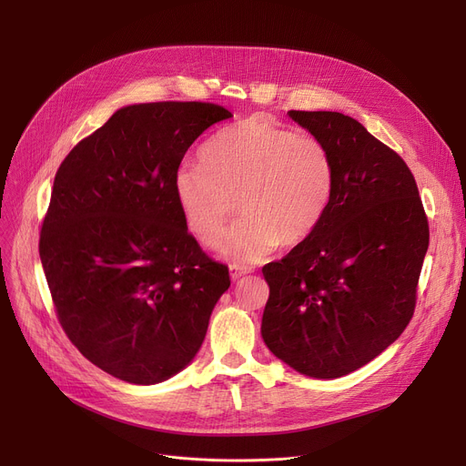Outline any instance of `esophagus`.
I'll return each mask as SVG.
<instances>
[{
  "label": "esophagus",
  "instance_id": "obj_1",
  "mask_svg": "<svg viewBox=\"0 0 466 466\" xmlns=\"http://www.w3.org/2000/svg\"><path fill=\"white\" fill-rule=\"evenodd\" d=\"M248 274H251V268H248V266H238V264L230 266V276H232L234 281L241 279L243 276H248Z\"/></svg>",
  "mask_w": 466,
  "mask_h": 466
}]
</instances>
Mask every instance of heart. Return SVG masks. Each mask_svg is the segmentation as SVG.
Returning <instances> with one entry per match:
<instances>
[{
	"label": "heart",
	"mask_w": 466,
	"mask_h": 466,
	"mask_svg": "<svg viewBox=\"0 0 466 466\" xmlns=\"http://www.w3.org/2000/svg\"><path fill=\"white\" fill-rule=\"evenodd\" d=\"M200 160L176 169L179 211L202 246L217 248L239 200L243 217L223 246L236 262L262 260L281 243L302 246L330 209L336 171L327 143L274 116L257 113L218 130Z\"/></svg>",
	"instance_id": "obj_1"
}]
</instances>
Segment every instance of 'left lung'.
<instances>
[{"label":"left lung","instance_id":"left-lung-1","mask_svg":"<svg viewBox=\"0 0 466 466\" xmlns=\"http://www.w3.org/2000/svg\"><path fill=\"white\" fill-rule=\"evenodd\" d=\"M332 153L336 187L317 232L262 268L270 299L262 338L300 374L346 376L385 351L408 327L429 220L406 162L336 111H289Z\"/></svg>","mask_w":466,"mask_h":466}]
</instances>
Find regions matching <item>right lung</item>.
<instances>
[{
  "mask_svg": "<svg viewBox=\"0 0 466 466\" xmlns=\"http://www.w3.org/2000/svg\"><path fill=\"white\" fill-rule=\"evenodd\" d=\"M232 113L208 102L118 109L60 164L39 257L56 317L92 364L151 385L198 353L228 266L187 230L174 176L188 147Z\"/></svg>",
  "mask_w": 466,
  "mask_h": 466,
  "instance_id": "obj_1",
  "label": "right lung"
}]
</instances>
